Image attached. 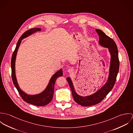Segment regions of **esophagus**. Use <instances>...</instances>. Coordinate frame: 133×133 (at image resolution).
Returning a JSON list of instances; mask_svg holds the SVG:
<instances>
[{
  "label": "esophagus",
  "mask_w": 133,
  "mask_h": 133,
  "mask_svg": "<svg viewBox=\"0 0 133 133\" xmlns=\"http://www.w3.org/2000/svg\"><path fill=\"white\" fill-rule=\"evenodd\" d=\"M68 72H69V73H72V72H73V69H71V68H70V69H68Z\"/></svg>",
  "instance_id": "1"
}]
</instances>
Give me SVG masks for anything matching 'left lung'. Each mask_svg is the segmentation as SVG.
<instances>
[{"label":"left lung","instance_id":"obj_1","mask_svg":"<svg viewBox=\"0 0 133 133\" xmlns=\"http://www.w3.org/2000/svg\"><path fill=\"white\" fill-rule=\"evenodd\" d=\"M96 31L99 37V44L104 47L109 48L111 55L110 74L108 82L95 94L89 96L82 97L78 95L75 92L71 79L69 77L66 78L75 101L79 105L83 107L95 105L100 103L103 100L113 88L119 69L118 51L116 43L112 38L107 35L101 30L96 29Z\"/></svg>","mask_w":133,"mask_h":133}]
</instances>
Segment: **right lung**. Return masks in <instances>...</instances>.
I'll list each match as a JSON object with an SVG mask.
<instances>
[{"label":"right lung","instance_id":"add662e5","mask_svg":"<svg viewBox=\"0 0 133 133\" xmlns=\"http://www.w3.org/2000/svg\"><path fill=\"white\" fill-rule=\"evenodd\" d=\"M41 29L40 28H33L30 30H28L26 32H25L19 38L18 42L16 44V48L13 52L12 54V59H11V70H12V78L13 82V83L17 89L18 93L22 99L27 103H30L31 104L36 105V106H44L49 104L53 99V95H54V85L56 80L57 77L59 76L63 75V71L62 69H60L57 72L54 74V75L51 78L50 82L48 84V87L45 89V90L42 92L41 93L35 95H27L25 93H24L20 88L19 85L17 83L16 78L15 76V63L16 56L17 54V52L18 49L19 48V45L21 42V40L23 38H25L29 36L30 35L36 32L37 31H40Z\"/></svg>","mask_w":133,"mask_h":133}]
</instances>
